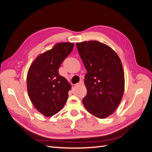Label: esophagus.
Instances as JSON below:
<instances>
[{
	"instance_id": "esophagus-1",
	"label": "esophagus",
	"mask_w": 152,
	"mask_h": 152,
	"mask_svg": "<svg viewBox=\"0 0 152 152\" xmlns=\"http://www.w3.org/2000/svg\"><path fill=\"white\" fill-rule=\"evenodd\" d=\"M84 84V82H82V80H81V81H80L79 83L77 84V85H83Z\"/></svg>"
}]
</instances>
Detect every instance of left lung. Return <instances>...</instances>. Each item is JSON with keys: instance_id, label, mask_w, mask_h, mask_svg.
<instances>
[{"instance_id": "obj_1", "label": "left lung", "mask_w": 152, "mask_h": 152, "mask_svg": "<svg viewBox=\"0 0 152 152\" xmlns=\"http://www.w3.org/2000/svg\"><path fill=\"white\" fill-rule=\"evenodd\" d=\"M76 45L87 72V93L82 103L93 115L104 118L115 111L122 98L125 82L121 61L111 48L98 41Z\"/></svg>"}]
</instances>
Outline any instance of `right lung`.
Here are the masks:
<instances>
[{"label":"right lung","instance_id":"1","mask_svg":"<svg viewBox=\"0 0 152 152\" xmlns=\"http://www.w3.org/2000/svg\"><path fill=\"white\" fill-rule=\"evenodd\" d=\"M74 44H56L50 50L37 57L27 73V90L31 103L44 116L50 117L60 111L72 88L59 68L72 51Z\"/></svg>","mask_w":152,"mask_h":152}]
</instances>
